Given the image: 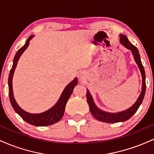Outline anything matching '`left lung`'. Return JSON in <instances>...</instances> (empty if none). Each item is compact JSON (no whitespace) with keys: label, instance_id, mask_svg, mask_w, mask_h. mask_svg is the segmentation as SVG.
I'll return each instance as SVG.
<instances>
[{"label":"left lung","instance_id":"obj_1","mask_svg":"<svg viewBox=\"0 0 154 154\" xmlns=\"http://www.w3.org/2000/svg\"><path fill=\"white\" fill-rule=\"evenodd\" d=\"M120 42L125 47L132 51V55L134 56L135 62L137 63V66H138L140 70L141 75H142V91H141L140 95L136 100V102L133 104V106L130 108V109H127V110L122 111L119 113H109L106 112V111H101L100 109H98L96 106L95 105L94 102H93V98H92L91 93L89 91H87L86 93V96H87V101L88 105H89L90 111H91L92 115H93L96 119L99 120L100 122H103L107 123H116L120 122H125L126 120L130 119L132 117V116L137 111V109L140 104L142 103L143 100L145 93H146V74H145V70L143 66L142 62H141L140 57V54L138 50L137 49L135 45H133L128 40L127 36L124 35H120Z\"/></svg>","mask_w":154,"mask_h":154}]
</instances>
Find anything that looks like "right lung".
<instances>
[{
	"mask_svg": "<svg viewBox=\"0 0 154 154\" xmlns=\"http://www.w3.org/2000/svg\"><path fill=\"white\" fill-rule=\"evenodd\" d=\"M32 38L33 35L29 36L24 46H22L20 49H19V51H17V54L15 55L13 61V66H12V68L9 73V76H8V94H9L10 102L11 103L12 107L14 108L16 112L24 121L26 122L27 123L30 124L32 125H34V126H48V125H54V124L58 122L62 118L67 100L69 98L70 95H72L74 88L77 85L78 81H77V78H75L74 80H72L65 88V89L63 90L59 101L56 103V105L49 109V110L45 111V112L41 113V114H30V113L26 112L25 111L21 109L19 106V105H17V102H16L14 98L13 89H12V78H13L14 72L16 66L17 65V62H18L21 55L23 54V52L28 47L29 44V40Z\"/></svg>",
	"mask_w": 154,
	"mask_h": 154,
	"instance_id": "right-lung-1",
	"label": "right lung"
}]
</instances>
